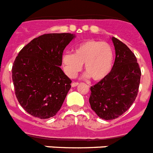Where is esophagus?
Here are the masks:
<instances>
[{
  "mask_svg": "<svg viewBox=\"0 0 153 153\" xmlns=\"http://www.w3.org/2000/svg\"><path fill=\"white\" fill-rule=\"evenodd\" d=\"M78 84H79V83H76V82H74V83H72L71 86H72V87H76V86H78Z\"/></svg>",
  "mask_w": 153,
  "mask_h": 153,
  "instance_id": "34e87169",
  "label": "esophagus"
}]
</instances>
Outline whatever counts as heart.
I'll return each instance as SVG.
<instances>
[{
  "mask_svg": "<svg viewBox=\"0 0 153 153\" xmlns=\"http://www.w3.org/2000/svg\"><path fill=\"white\" fill-rule=\"evenodd\" d=\"M115 53L113 47L106 42L87 40L75 47L74 53H63L62 62L69 77L74 78L84 63L85 76L100 81L107 76L113 67Z\"/></svg>",
  "mask_w": 153,
  "mask_h": 153,
  "instance_id": "obj_1",
  "label": "heart"
}]
</instances>
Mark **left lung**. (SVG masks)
<instances>
[{"label":"left lung","mask_w":153,"mask_h":153,"mask_svg":"<svg viewBox=\"0 0 153 153\" xmlns=\"http://www.w3.org/2000/svg\"><path fill=\"white\" fill-rule=\"evenodd\" d=\"M116 59L111 72L105 79L90 87L89 101L100 118L112 120L128 110L137 96L141 70L136 57L129 48L112 37Z\"/></svg>","instance_id":"obj_1"}]
</instances>
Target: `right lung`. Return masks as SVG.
Wrapping results in <instances>:
<instances>
[{
    "instance_id": "1",
    "label": "right lung",
    "mask_w": 153,
    "mask_h": 153,
    "mask_svg": "<svg viewBox=\"0 0 153 153\" xmlns=\"http://www.w3.org/2000/svg\"><path fill=\"white\" fill-rule=\"evenodd\" d=\"M75 37L67 33L41 35L19 52L12 79L17 100L31 116L49 119L61 108L71 88V80L60 68L62 55Z\"/></svg>"
}]
</instances>
